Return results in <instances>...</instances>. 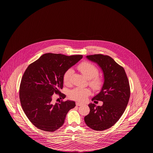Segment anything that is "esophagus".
<instances>
[{"instance_id":"obj_1","label":"esophagus","mask_w":153,"mask_h":153,"mask_svg":"<svg viewBox=\"0 0 153 153\" xmlns=\"http://www.w3.org/2000/svg\"><path fill=\"white\" fill-rule=\"evenodd\" d=\"M82 105V103H81L80 102H76V106H80V105Z\"/></svg>"}]
</instances>
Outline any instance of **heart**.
Instances as JSON below:
<instances>
[{"mask_svg": "<svg viewBox=\"0 0 153 153\" xmlns=\"http://www.w3.org/2000/svg\"><path fill=\"white\" fill-rule=\"evenodd\" d=\"M79 70L88 79H90L89 84L90 86L95 90H98L103 86V80L98 77V70L95 65L88 62H84L78 66ZM73 73L72 68H68L63 75V82L65 84H68L71 80ZM90 91L88 88H74L70 92V97L73 100L79 101H84L90 94Z\"/></svg>", "mask_w": 153, "mask_h": 153, "instance_id": "1", "label": "heart"}]
</instances>
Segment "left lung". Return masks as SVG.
Instances as JSON below:
<instances>
[{
	"label": "left lung",
	"instance_id": "1",
	"mask_svg": "<svg viewBox=\"0 0 153 153\" xmlns=\"http://www.w3.org/2000/svg\"><path fill=\"white\" fill-rule=\"evenodd\" d=\"M86 57L102 69L104 82L101 91L92 98L94 103L101 101L103 104H88L90 113L84 119L90 128L104 131L112 127L126 110L130 97L128 79L124 68L111 57L96 54Z\"/></svg>",
	"mask_w": 153,
	"mask_h": 153
}]
</instances>
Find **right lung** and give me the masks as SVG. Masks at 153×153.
I'll use <instances>...</instances> for the list:
<instances>
[{
    "mask_svg": "<svg viewBox=\"0 0 153 153\" xmlns=\"http://www.w3.org/2000/svg\"><path fill=\"white\" fill-rule=\"evenodd\" d=\"M82 57L48 53L27 67L20 84L19 100L25 114L36 127L53 132L63 125L66 114L75 102L62 100L53 104L52 96L58 94L65 98V95L60 91L63 87V75Z\"/></svg>",
    "mask_w": 153,
    "mask_h": 153,
    "instance_id": "obj_1",
    "label": "right lung"
}]
</instances>
